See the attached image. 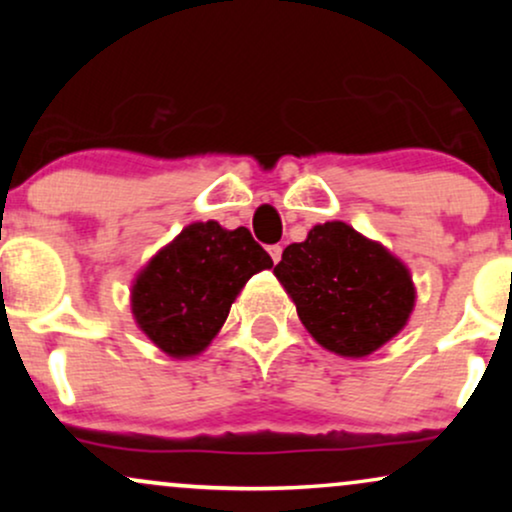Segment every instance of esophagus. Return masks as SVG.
<instances>
[{
	"label": "esophagus",
	"instance_id": "esophagus-1",
	"mask_svg": "<svg viewBox=\"0 0 512 512\" xmlns=\"http://www.w3.org/2000/svg\"><path fill=\"white\" fill-rule=\"evenodd\" d=\"M267 250H269V257H272L274 264L281 260V252H284V248H281V245H269Z\"/></svg>",
	"mask_w": 512,
	"mask_h": 512
}]
</instances>
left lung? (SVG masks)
I'll use <instances>...</instances> for the list:
<instances>
[{"mask_svg":"<svg viewBox=\"0 0 512 512\" xmlns=\"http://www.w3.org/2000/svg\"><path fill=\"white\" fill-rule=\"evenodd\" d=\"M303 327L322 349L363 358L407 327L416 305L409 267L344 221L317 223L274 267Z\"/></svg>","mask_w":512,"mask_h":512,"instance_id":"left-lung-1","label":"left lung"}]
</instances>
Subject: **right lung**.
<instances>
[{
	"label": "right lung",
	"mask_w": 512,
	"mask_h": 512,
	"mask_svg": "<svg viewBox=\"0 0 512 512\" xmlns=\"http://www.w3.org/2000/svg\"><path fill=\"white\" fill-rule=\"evenodd\" d=\"M272 264L248 228L190 223L134 276V322L166 356L195 358L219 334L250 276Z\"/></svg>",
	"instance_id": "1"
}]
</instances>
